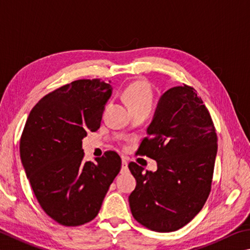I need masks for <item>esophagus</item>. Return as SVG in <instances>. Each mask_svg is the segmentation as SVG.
Listing matches in <instances>:
<instances>
[{
	"label": "esophagus",
	"instance_id": "obj_1",
	"mask_svg": "<svg viewBox=\"0 0 250 250\" xmlns=\"http://www.w3.org/2000/svg\"><path fill=\"white\" fill-rule=\"evenodd\" d=\"M128 171V162H126L125 158H122V167H121V172Z\"/></svg>",
	"mask_w": 250,
	"mask_h": 250
}]
</instances>
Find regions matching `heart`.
Instances as JSON below:
<instances>
[{
	"instance_id": "b5f03b06",
	"label": "heart",
	"mask_w": 250,
	"mask_h": 250,
	"mask_svg": "<svg viewBox=\"0 0 250 250\" xmlns=\"http://www.w3.org/2000/svg\"><path fill=\"white\" fill-rule=\"evenodd\" d=\"M125 101L129 109L149 106L153 104V93L147 82L137 81L130 84L125 90Z\"/></svg>"
}]
</instances>
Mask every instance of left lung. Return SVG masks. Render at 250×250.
<instances>
[{
    "instance_id": "8db88e82",
    "label": "left lung",
    "mask_w": 250,
    "mask_h": 250,
    "mask_svg": "<svg viewBox=\"0 0 250 250\" xmlns=\"http://www.w3.org/2000/svg\"><path fill=\"white\" fill-rule=\"evenodd\" d=\"M216 152L214 125L196 89L184 84L163 94L135 153L155 160L157 170L129 164L137 180L129 197L134 219L160 233L188 224L210 194Z\"/></svg>"
}]
</instances>
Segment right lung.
Listing matches in <instances>:
<instances>
[{
	"mask_svg": "<svg viewBox=\"0 0 250 250\" xmlns=\"http://www.w3.org/2000/svg\"><path fill=\"white\" fill-rule=\"evenodd\" d=\"M110 82L78 80L49 93L31 109L22 130V166L42 210L64 226L94 220L121 158L107 151L97 163L85 162L82 140L101 126L111 96Z\"/></svg>",
	"mask_w": 250,
	"mask_h": 250,
	"instance_id": "add662e5",
	"label": "right lung"
}]
</instances>
